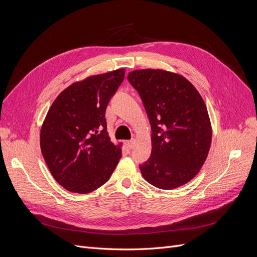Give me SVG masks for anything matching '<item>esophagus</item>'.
Listing matches in <instances>:
<instances>
[{
    "mask_svg": "<svg viewBox=\"0 0 257 257\" xmlns=\"http://www.w3.org/2000/svg\"><path fill=\"white\" fill-rule=\"evenodd\" d=\"M134 145H135V142L133 141V139H132V141H127V142H125V146H126L127 149H132V148L134 147Z\"/></svg>",
    "mask_w": 257,
    "mask_h": 257,
    "instance_id": "34e87169",
    "label": "esophagus"
}]
</instances>
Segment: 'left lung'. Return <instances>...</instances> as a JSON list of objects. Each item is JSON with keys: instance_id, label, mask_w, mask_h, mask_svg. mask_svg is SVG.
Masks as SVG:
<instances>
[{"instance_id": "8db88e82", "label": "left lung", "mask_w": 257, "mask_h": 257, "mask_svg": "<svg viewBox=\"0 0 257 257\" xmlns=\"http://www.w3.org/2000/svg\"><path fill=\"white\" fill-rule=\"evenodd\" d=\"M127 80L138 91L151 124V157L139 165L143 177L173 190L195 177L207 159L212 130L203 97L183 76L137 69Z\"/></svg>"}]
</instances>
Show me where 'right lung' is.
<instances>
[{"label": "right lung", "mask_w": 257, "mask_h": 257, "mask_svg": "<svg viewBox=\"0 0 257 257\" xmlns=\"http://www.w3.org/2000/svg\"><path fill=\"white\" fill-rule=\"evenodd\" d=\"M125 69L90 76L62 91L41 130V150L51 175L69 192L87 194L106 183L122 157L107 133L108 103Z\"/></svg>", "instance_id": "1"}]
</instances>
